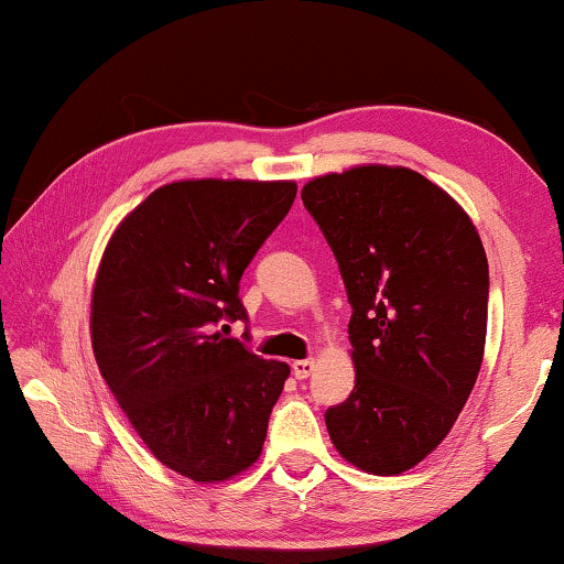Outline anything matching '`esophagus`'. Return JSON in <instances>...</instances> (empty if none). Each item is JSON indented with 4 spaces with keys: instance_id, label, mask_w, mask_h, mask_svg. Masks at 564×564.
<instances>
[{
    "instance_id": "esophagus-1",
    "label": "esophagus",
    "mask_w": 564,
    "mask_h": 564,
    "mask_svg": "<svg viewBox=\"0 0 564 564\" xmlns=\"http://www.w3.org/2000/svg\"><path fill=\"white\" fill-rule=\"evenodd\" d=\"M313 369H315L313 359H300V361H295V365H292V375H295L297 380H307V377L313 375Z\"/></svg>"
}]
</instances>
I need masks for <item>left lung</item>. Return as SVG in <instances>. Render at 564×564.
<instances>
[{
  "mask_svg": "<svg viewBox=\"0 0 564 564\" xmlns=\"http://www.w3.org/2000/svg\"><path fill=\"white\" fill-rule=\"evenodd\" d=\"M351 305L354 390L326 411L338 454L372 475L429 457L465 408L488 330V259L467 213L405 166L303 187Z\"/></svg>",
  "mask_w": 564,
  "mask_h": 564,
  "instance_id": "8db88e82",
  "label": "left lung"
}]
</instances>
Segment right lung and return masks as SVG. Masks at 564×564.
Returning a JSON list of instances; mask_svg holds the SVG:
<instances>
[{"instance_id":"obj_1","label":"right lung","mask_w":564,"mask_h":564,"mask_svg":"<svg viewBox=\"0 0 564 564\" xmlns=\"http://www.w3.org/2000/svg\"><path fill=\"white\" fill-rule=\"evenodd\" d=\"M295 195V182H172L120 223L99 264V372L153 457L195 482L259 459L290 375L218 328L246 321L238 282Z\"/></svg>"}]
</instances>
